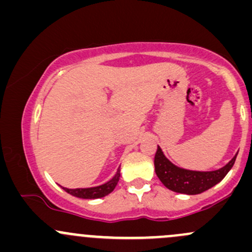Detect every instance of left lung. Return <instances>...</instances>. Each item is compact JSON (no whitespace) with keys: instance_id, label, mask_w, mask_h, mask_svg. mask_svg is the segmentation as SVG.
I'll list each match as a JSON object with an SVG mask.
<instances>
[{"instance_id":"1","label":"left lung","mask_w":252,"mask_h":252,"mask_svg":"<svg viewBox=\"0 0 252 252\" xmlns=\"http://www.w3.org/2000/svg\"><path fill=\"white\" fill-rule=\"evenodd\" d=\"M235 158L237 154L228 163L216 170H191L170 162L161 148L158 147L154 164L156 175L168 190L184 194H198L220 183L233 167Z\"/></svg>"}]
</instances>
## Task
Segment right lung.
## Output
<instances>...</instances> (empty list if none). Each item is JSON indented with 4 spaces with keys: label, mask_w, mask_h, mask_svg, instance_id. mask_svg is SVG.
Here are the masks:
<instances>
[{
    "label": "right lung",
    "mask_w": 252,
    "mask_h": 252,
    "mask_svg": "<svg viewBox=\"0 0 252 252\" xmlns=\"http://www.w3.org/2000/svg\"><path fill=\"white\" fill-rule=\"evenodd\" d=\"M120 179V169L118 168L115 175L107 183L102 184V185L94 186V188H84V189H67V188H61L63 189L67 193L72 194V196L78 197V198H84V199H96V198H102V197L108 196L110 192L115 189V186L118 185V181Z\"/></svg>",
    "instance_id": "add662e5"
}]
</instances>
